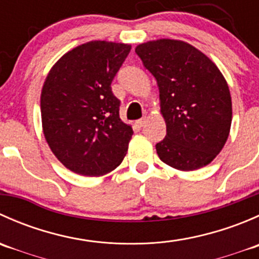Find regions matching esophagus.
Listing matches in <instances>:
<instances>
[{"mask_svg": "<svg viewBox=\"0 0 259 259\" xmlns=\"http://www.w3.org/2000/svg\"><path fill=\"white\" fill-rule=\"evenodd\" d=\"M145 122H146V119H145V117H143V119H139V120H138V121H137V125H138V126H139V127H142V126H144Z\"/></svg>", "mask_w": 259, "mask_h": 259, "instance_id": "obj_1", "label": "esophagus"}]
</instances>
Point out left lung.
I'll return each mask as SVG.
<instances>
[{
    "label": "left lung",
    "instance_id": "obj_1",
    "mask_svg": "<svg viewBox=\"0 0 259 259\" xmlns=\"http://www.w3.org/2000/svg\"><path fill=\"white\" fill-rule=\"evenodd\" d=\"M156 79L166 135L155 145L161 161L178 170L208 165L223 149L232 124L228 83L194 46L161 38L135 49Z\"/></svg>",
    "mask_w": 259,
    "mask_h": 259
}]
</instances>
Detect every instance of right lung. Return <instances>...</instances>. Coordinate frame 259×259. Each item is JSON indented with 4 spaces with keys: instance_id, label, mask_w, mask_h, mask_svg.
<instances>
[{
    "instance_id": "right-lung-1",
    "label": "right lung",
    "mask_w": 259,
    "mask_h": 259,
    "mask_svg": "<svg viewBox=\"0 0 259 259\" xmlns=\"http://www.w3.org/2000/svg\"><path fill=\"white\" fill-rule=\"evenodd\" d=\"M126 44L90 41L66 52L41 91L45 139L74 173L100 177L124 159L133 129L121 121L111 82L129 55Z\"/></svg>"
}]
</instances>
